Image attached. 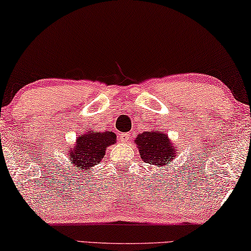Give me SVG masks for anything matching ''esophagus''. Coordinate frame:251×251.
Here are the masks:
<instances>
[{
  "mask_svg": "<svg viewBox=\"0 0 251 251\" xmlns=\"http://www.w3.org/2000/svg\"><path fill=\"white\" fill-rule=\"evenodd\" d=\"M128 138H129V133H121L120 134L121 141H126L128 140Z\"/></svg>",
  "mask_w": 251,
  "mask_h": 251,
  "instance_id": "obj_1",
  "label": "esophagus"
}]
</instances>
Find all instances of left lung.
I'll return each mask as SVG.
<instances>
[{
    "mask_svg": "<svg viewBox=\"0 0 251 251\" xmlns=\"http://www.w3.org/2000/svg\"><path fill=\"white\" fill-rule=\"evenodd\" d=\"M140 157L145 163L163 167L173 163L176 157V149L171 144L167 134L160 130H153L151 132L145 131L136 139Z\"/></svg>",
    "mask_w": 251,
    "mask_h": 251,
    "instance_id": "1",
    "label": "left lung"
}]
</instances>
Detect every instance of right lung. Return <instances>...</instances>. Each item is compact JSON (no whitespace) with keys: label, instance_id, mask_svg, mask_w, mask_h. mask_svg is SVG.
I'll return each mask as SVG.
<instances>
[{"label":"right lung","instance_id":"1","mask_svg":"<svg viewBox=\"0 0 251 251\" xmlns=\"http://www.w3.org/2000/svg\"><path fill=\"white\" fill-rule=\"evenodd\" d=\"M117 136L111 131H91L77 138L76 146L69 151L72 163L78 168L90 169L105 155L106 147L114 144Z\"/></svg>","mask_w":251,"mask_h":251}]
</instances>
